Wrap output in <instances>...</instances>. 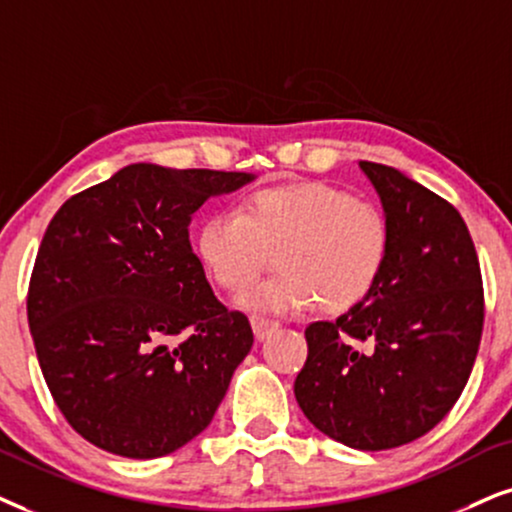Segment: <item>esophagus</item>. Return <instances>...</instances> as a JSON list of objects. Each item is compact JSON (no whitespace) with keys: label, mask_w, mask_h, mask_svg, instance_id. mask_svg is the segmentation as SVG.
I'll return each mask as SVG.
<instances>
[{"label":"esophagus","mask_w":512,"mask_h":512,"mask_svg":"<svg viewBox=\"0 0 512 512\" xmlns=\"http://www.w3.org/2000/svg\"><path fill=\"white\" fill-rule=\"evenodd\" d=\"M250 326H252V333H255L257 340H264L267 335H271L278 328V321H271V319H264V316H250Z\"/></svg>","instance_id":"obj_1"}]
</instances>
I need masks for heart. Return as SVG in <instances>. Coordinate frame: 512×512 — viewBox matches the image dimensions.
Listing matches in <instances>:
<instances>
[{"label":"heart","mask_w":512,"mask_h":512,"mask_svg":"<svg viewBox=\"0 0 512 512\" xmlns=\"http://www.w3.org/2000/svg\"><path fill=\"white\" fill-rule=\"evenodd\" d=\"M390 219L378 203L347 196L323 181L257 189L236 212L200 222L193 248L205 274L243 293L276 252V274L243 295L250 312H302L319 302L328 314L357 307L373 293L390 257Z\"/></svg>","instance_id":"obj_1"}]
</instances>
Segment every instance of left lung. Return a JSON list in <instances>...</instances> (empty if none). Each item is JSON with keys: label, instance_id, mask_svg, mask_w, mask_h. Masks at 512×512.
Wrapping results in <instances>:
<instances>
[{"label": "left lung", "instance_id": "1", "mask_svg": "<svg viewBox=\"0 0 512 512\" xmlns=\"http://www.w3.org/2000/svg\"><path fill=\"white\" fill-rule=\"evenodd\" d=\"M390 219L378 286L335 321L309 323L295 399L316 430L359 451L423 437L461 397L482 340L480 262L451 203L361 160Z\"/></svg>", "mask_w": 512, "mask_h": 512}]
</instances>
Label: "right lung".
Returning a JSON list of instances; mask_svg holds the SVG:
<instances>
[{"instance_id": "1", "label": "right lung", "mask_w": 512, "mask_h": 512, "mask_svg": "<svg viewBox=\"0 0 512 512\" xmlns=\"http://www.w3.org/2000/svg\"><path fill=\"white\" fill-rule=\"evenodd\" d=\"M252 179L127 165L49 222L28 323L51 397L87 442L144 461L210 425L252 328L212 293L189 224L205 200Z\"/></svg>"}]
</instances>
